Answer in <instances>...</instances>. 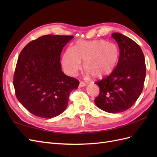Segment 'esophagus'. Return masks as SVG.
Listing matches in <instances>:
<instances>
[{"mask_svg":"<svg viewBox=\"0 0 157 157\" xmlns=\"http://www.w3.org/2000/svg\"><path fill=\"white\" fill-rule=\"evenodd\" d=\"M87 86V84L84 82H79V87H84V86Z\"/></svg>","mask_w":157,"mask_h":157,"instance_id":"esophagus-1","label":"esophagus"}]
</instances>
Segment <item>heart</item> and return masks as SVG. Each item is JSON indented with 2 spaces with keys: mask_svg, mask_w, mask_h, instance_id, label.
I'll list each match as a JSON object with an SVG mask.
<instances>
[{
  "mask_svg": "<svg viewBox=\"0 0 157 157\" xmlns=\"http://www.w3.org/2000/svg\"><path fill=\"white\" fill-rule=\"evenodd\" d=\"M119 56V48L115 43L103 40H78L73 48H68L63 55V66L68 74L75 75L84 61L88 75L101 78L115 68Z\"/></svg>",
  "mask_w": 157,
  "mask_h": 157,
  "instance_id": "b5f03b06",
  "label": "heart"
}]
</instances>
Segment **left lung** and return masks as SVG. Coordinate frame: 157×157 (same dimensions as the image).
I'll return each instance as SVG.
<instances>
[{
    "mask_svg": "<svg viewBox=\"0 0 157 157\" xmlns=\"http://www.w3.org/2000/svg\"><path fill=\"white\" fill-rule=\"evenodd\" d=\"M119 48L115 69L109 76L95 82L100 94L94 100L102 111L117 113L129 109L141 94L146 77L144 54L140 46L120 33L111 35Z\"/></svg>",
    "mask_w": 157,
    "mask_h": 157,
    "instance_id": "left-lung-1",
    "label": "left lung"
}]
</instances>
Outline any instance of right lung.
Here are the masks:
<instances>
[{
  "mask_svg": "<svg viewBox=\"0 0 157 157\" xmlns=\"http://www.w3.org/2000/svg\"><path fill=\"white\" fill-rule=\"evenodd\" d=\"M72 36L45 35L23 48L17 62L13 86L19 102L29 112L51 119L67 106L69 96L78 88L75 78L62 71L61 53Z\"/></svg>",
  "mask_w": 157,
  "mask_h": 157,
  "instance_id": "1",
  "label": "right lung"
}]
</instances>
